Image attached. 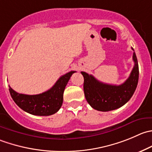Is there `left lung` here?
Returning <instances> with one entry per match:
<instances>
[{"instance_id": "8db88e82", "label": "left lung", "mask_w": 152, "mask_h": 152, "mask_svg": "<svg viewBox=\"0 0 152 152\" xmlns=\"http://www.w3.org/2000/svg\"><path fill=\"white\" fill-rule=\"evenodd\" d=\"M133 61L134 66L130 76L120 85L102 83L92 75L81 72L84 77L85 98L93 108L99 111H109L119 108L129 102L136 90L139 79V67L134 52Z\"/></svg>"}]
</instances>
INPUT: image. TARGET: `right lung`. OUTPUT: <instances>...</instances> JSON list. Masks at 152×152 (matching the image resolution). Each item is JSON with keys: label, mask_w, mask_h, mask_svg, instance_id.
<instances>
[{"label": "right lung", "mask_w": 152, "mask_h": 152, "mask_svg": "<svg viewBox=\"0 0 152 152\" xmlns=\"http://www.w3.org/2000/svg\"><path fill=\"white\" fill-rule=\"evenodd\" d=\"M76 71L61 76L50 90L37 95L18 94L10 86L12 98L19 107L36 116H50L56 113L62 105L63 94L70 76Z\"/></svg>", "instance_id": "obj_1"}]
</instances>
